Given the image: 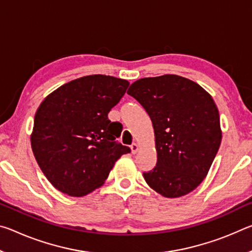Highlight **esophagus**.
<instances>
[{"label":"esophagus","mask_w":252,"mask_h":252,"mask_svg":"<svg viewBox=\"0 0 252 252\" xmlns=\"http://www.w3.org/2000/svg\"><path fill=\"white\" fill-rule=\"evenodd\" d=\"M131 151H132V153H133V155H135V153L139 151V144L138 143H132L131 144Z\"/></svg>","instance_id":"1"}]
</instances>
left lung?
Wrapping results in <instances>:
<instances>
[{
  "label": "left lung",
  "mask_w": 252,
  "mask_h": 252,
  "mask_svg": "<svg viewBox=\"0 0 252 252\" xmlns=\"http://www.w3.org/2000/svg\"><path fill=\"white\" fill-rule=\"evenodd\" d=\"M127 94L143 106L155 129L157 164L143 173L144 180L165 198L193 191L207 177L222 138L212 96L174 74L140 79Z\"/></svg>",
  "instance_id": "1"
}]
</instances>
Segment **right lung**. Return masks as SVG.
<instances>
[{
	"label": "right lung",
	"instance_id": "right-lung-1",
	"mask_svg": "<svg viewBox=\"0 0 252 252\" xmlns=\"http://www.w3.org/2000/svg\"><path fill=\"white\" fill-rule=\"evenodd\" d=\"M129 82L110 75H87L61 85L36 110L31 134L35 160L55 189L83 197L103 185L129 147L117 143L122 127L108 113Z\"/></svg>",
	"mask_w": 252,
	"mask_h": 252
}]
</instances>
